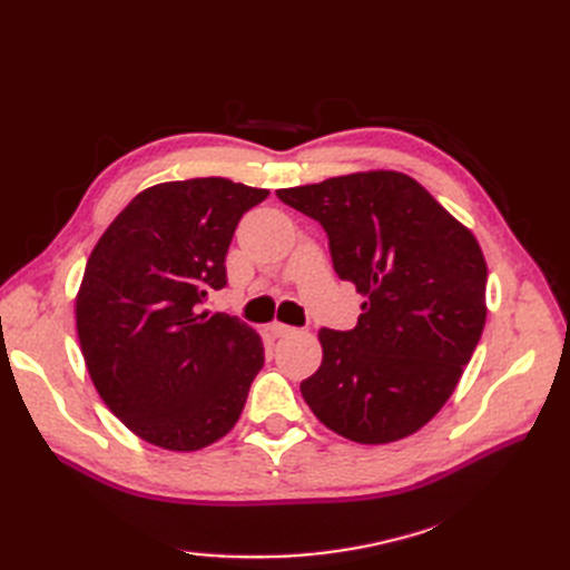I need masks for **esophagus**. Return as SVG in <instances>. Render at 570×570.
<instances>
[{
  "label": "esophagus",
  "mask_w": 570,
  "mask_h": 570,
  "mask_svg": "<svg viewBox=\"0 0 570 570\" xmlns=\"http://www.w3.org/2000/svg\"><path fill=\"white\" fill-rule=\"evenodd\" d=\"M292 331H295V327H289V325L278 323V321H273V323L268 325V333H271L273 337H285V335H289Z\"/></svg>",
  "instance_id": "34e87169"
}]
</instances>
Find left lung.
<instances>
[{"instance_id": "8db88e82", "label": "left lung", "mask_w": 570, "mask_h": 570, "mask_svg": "<svg viewBox=\"0 0 570 570\" xmlns=\"http://www.w3.org/2000/svg\"><path fill=\"white\" fill-rule=\"evenodd\" d=\"M275 195L321 223L335 273L366 295L354 331H318L323 364L299 385L304 402L352 442L416 433L452 396L485 327L478 239L396 170Z\"/></svg>"}]
</instances>
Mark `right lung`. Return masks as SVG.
Returning a JSON list of instances; mask_svg holds the SVG:
<instances>
[{"mask_svg": "<svg viewBox=\"0 0 570 570\" xmlns=\"http://www.w3.org/2000/svg\"><path fill=\"white\" fill-rule=\"evenodd\" d=\"M268 189L228 178L154 185L99 237L76 299L80 350L105 404L135 435L195 452L237 423L264 344L228 314H202L228 285L239 218Z\"/></svg>", "mask_w": 570, "mask_h": 570, "instance_id": "right-lung-1", "label": "right lung"}]
</instances>
